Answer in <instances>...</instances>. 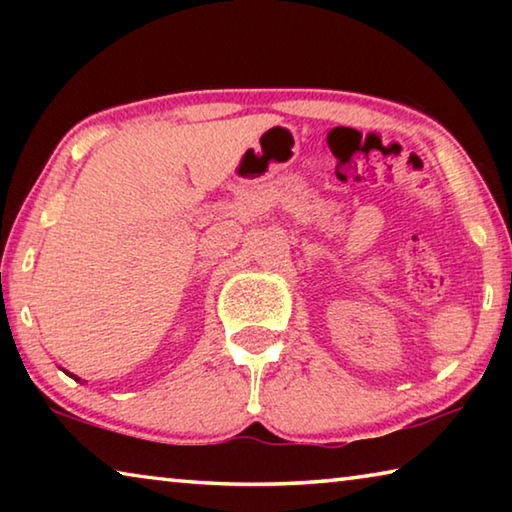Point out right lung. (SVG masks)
Wrapping results in <instances>:
<instances>
[{
    "mask_svg": "<svg viewBox=\"0 0 512 512\" xmlns=\"http://www.w3.org/2000/svg\"><path fill=\"white\" fill-rule=\"evenodd\" d=\"M72 377H74V375H72ZM74 379H76V381H81V379H79V377H74Z\"/></svg>",
    "mask_w": 512,
    "mask_h": 512,
    "instance_id": "right-lung-1",
    "label": "right lung"
}]
</instances>
